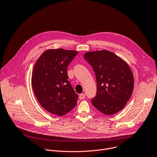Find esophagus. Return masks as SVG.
Returning a JSON list of instances; mask_svg holds the SVG:
<instances>
[{
  "mask_svg": "<svg viewBox=\"0 0 157 157\" xmlns=\"http://www.w3.org/2000/svg\"><path fill=\"white\" fill-rule=\"evenodd\" d=\"M85 97H86V95L84 94H81L79 95V98L80 100H82V99H84L85 98Z\"/></svg>",
  "mask_w": 157,
  "mask_h": 157,
  "instance_id": "obj_1",
  "label": "esophagus"
}]
</instances>
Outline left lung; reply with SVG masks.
Wrapping results in <instances>:
<instances>
[{
	"instance_id": "8db88e82",
	"label": "left lung",
	"mask_w": 157,
	"mask_h": 157,
	"mask_svg": "<svg viewBox=\"0 0 157 157\" xmlns=\"http://www.w3.org/2000/svg\"><path fill=\"white\" fill-rule=\"evenodd\" d=\"M95 75L97 92L91 103L98 111L111 115L121 110L134 88V77L128 64L108 50L89 52L84 56Z\"/></svg>"
}]
</instances>
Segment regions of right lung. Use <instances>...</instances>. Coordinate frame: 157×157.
I'll return each instance as SVG.
<instances>
[{"label": "right lung", "mask_w": 157, "mask_h": 157, "mask_svg": "<svg viewBox=\"0 0 157 157\" xmlns=\"http://www.w3.org/2000/svg\"><path fill=\"white\" fill-rule=\"evenodd\" d=\"M78 54L62 48L47 50L34 65V92L42 107L52 114L64 115L76 105L78 95L68 81L67 67Z\"/></svg>", "instance_id": "1"}]
</instances>
